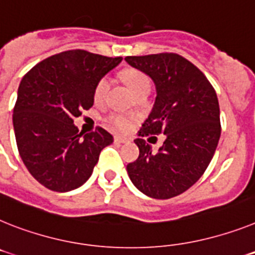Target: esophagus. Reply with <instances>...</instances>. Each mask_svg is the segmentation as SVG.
<instances>
[{"label":"esophagus","instance_id":"esophagus-1","mask_svg":"<svg viewBox=\"0 0 255 255\" xmlns=\"http://www.w3.org/2000/svg\"><path fill=\"white\" fill-rule=\"evenodd\" d=\"M114 141L117 144H126V142H129V138L124 137V136H115Z\"/></svg>","mask_w":255,"mask_h":255}]
</instances>
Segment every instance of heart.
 <instances>
[{"label":"heart","mask_w":255,"mask_h":255,"mask_svg":"<svg viewBox=\"0 0 255 255\" xmlns=\"http://www.w3.org/2000/svg\"><path fill=\"white\" fill-rule=\"evenodd\" d=\"M123 79L134 95H137V93L142 91H150V79H149V76L145 72L140 71V70L128 68V70L123 72ZM110 85L111 81L108 76H104V78L97 81V84L95 87V92H93L95 101L97 104H101V102L105 101L109 89H110ZM108 122L113 127L119 129V131H128L132 126L131 118L122 114L109 115Z\"/></svg>","instance_id":"obj_1"}]
</instances>
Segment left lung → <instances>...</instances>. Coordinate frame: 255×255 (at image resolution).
Masks as SVG:
<instances>
[{"label": "left lung", "instance_id": "8db88e82", "mask_svg": "<svg viewBox=\"0 0 255 255\" xmlns=\"http://www.w3.org/2000/svg\"><path fill=\"white\" fill-rule=\"evenodd\" d=\"M154 81L157 97L138 136L166 134L157 153L136 138L140 155L127 164L140 192L167 200L189 189L211 162L220 137V111L213 85L196 66L175 53L126 57Z\"/></svg>", "mask_w": 255, "mask_h": 255}]
</instances>
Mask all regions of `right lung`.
<instances>
[{"mask_svg":"<svg viewBox=\"0 0 255 255\" xmlns=\"http://www.w3.org/2000/svg\"><path fill=\"white\" fill-rule=\"evenodd\" d=\"M110 58L87 50H67L32 67L22 79L12 124L23 163L40 184L54 192L81 187L113 136L97 127L79 133L74 119L95 102L97 81L117 67Z\"/></svg>","mask_w":255,"mask_h":255,"instance_id":"obj_1","label":"right lung"}]
</instances>
